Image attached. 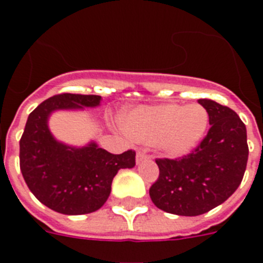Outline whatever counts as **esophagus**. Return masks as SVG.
I'll return each mask as SVG.
<instances>
[{
    "mask_svg": "<svg viewBox=\"0 0 263 263\" xmlns=\"http://www.w3.org/2000/svg\"><path fill=\"white\" fill-rule=\"evenodd\" d=\"M150 159V155L146 154L145 152H138L137 153V163H141L142 160Z\"/></svg>",
    "mask_w": 263,
    "mask_h": 263,
    "instance_id": "34e87169",
    "label": "esophagus"
}]
</instances>
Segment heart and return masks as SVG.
<instances>
[{"mask_svg":"<svg viewBox=\"0 0 263 263\" xmlns=\"http://www.w3.org/2000/svg\"><path fill=\"white\" fill-rule=\"evenodd\" d=\"M208 122V111L200 104L143 105L121 118L130 137L139 142L157 143L170 157L191 152L205 134Z\"/></svg>","mask_w":263,"mask_h":263,"instance_id":"obj_1","label":"heart"}]
</instances>
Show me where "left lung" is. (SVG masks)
I'll use <instances>...</instances> for the list:
<instances>
[{
	"label": "left lung",
	"instance_id": "8db88e82",
	"mask_svg": "<svg viewBox=\"0 0 263 263\" xmlns=\"http://www.w3.org/2000/svg\"><path fill=\"white\" fill-rule=\"evenodd\" d=\"M208 111L210 130L190 154L157 158L159 176L150 187L153 203L167 213L199 216L224 203L241 184L249 157L246 127L234 110L197 100Z\"/></svg>",
	"mask_w": 263,
	"mask_h": 263
}]
</instances>
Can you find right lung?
Listing matches in <instances>:
<instances>
[{
  "mask_svg": "<svg viewBox=\"0 0 263 263\" xmlns=\"http://www.w3.org/2000/svg\"><path fill=\"white\" fill-rule=\"evenodd\" d=\"M101 96L60 93L45 100L29 115L20 141V167L34 196L63 215L100 210L110 195L111 180L121 168L136 166V152L111 154L90 143L72 148L57 142L47 118L57 109L97 106Z\"/></svg>",
  "mask_w": 263,
  "mask_h": 263,
  "instance_id": "right-lung-1",
  "label": "right lung"
}]
</instances>
